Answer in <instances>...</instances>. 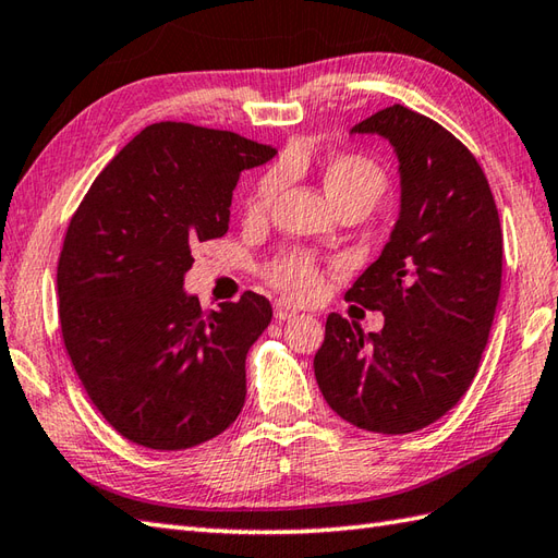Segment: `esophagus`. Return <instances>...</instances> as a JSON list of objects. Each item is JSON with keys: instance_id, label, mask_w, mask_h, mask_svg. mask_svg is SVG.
Segmentation results:
<instances>
[{"instance_id": "34e87169", "label": "esophagus", "mask_w": 558, "mask_h": 558, "mask_svg": "<svg viewBox=\"0 0 558 558\" xmlns=\"http://www.w3.org/2000/svg\"><path fill=\"white\" fill-rule=\"evenodd\" d=\"M274 311H276V320H292V318L300 316V311H296V306H292L290 302H284V300H278L274 304Z\"/></svg>"}]
</instances>
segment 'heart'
<instances>
[{
    "label": "heart",
    "mask_w": 558,
    "mask_h": 558,
    "mask_svg": "<svg viewBox=\"0 0 558 558\" xmlns=\"http://www.w3.org/2000/svg\"><path fill=\"white\" fill-rule=\"evenodd\" d=\"M282 185L284 173L280 168L268 171L262 183H258L254 197L250 199V214L264 216ZM323 187H326L335 206L349 199H368L371 204H375L383 197L387 178L375 161L359 157V154H344V157H335L326 166V171H323ZM268 280L284 294L296 296V300H311V296L320 294L323 290L320 270L314 264V258L304 252H290L276 258L268 268Z\"/></svg>",
    "instance_id": "b5f03b06"
}]
</instances>
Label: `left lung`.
I'll return each mask as SVG.
<instances>
[{"mask_svg": "<svg viewBox=\"0 0 558 558\" xmlns=\"http://www.w3.org/2000/svg\"><path fill=\"white\" fill-rule=\"evenodd\" d=\"M399 161V216L380 256L347 292L383 311L364 335L340 314L314 356L323 397L361 430L404 435L469 390L501 290V226L481 163L442 125L401 104L356 123Z\"/></svg>", "mask_w": 558, "mask_h": 558, "instance_id": "left-lung-1", "label": "left lung"}]
</instances>
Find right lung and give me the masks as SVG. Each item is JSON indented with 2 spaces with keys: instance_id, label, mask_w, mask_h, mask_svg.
Returning a JSON list of instances; mask_svg holds the SVG:
<instances>
[{
  "instance_id": "right-lung-1",
  "label": "right lung",
  "mask_w": 558,
  "mask_h": 558,
  "mask_svg": "<svg viewBox=\"0 0 558 558\" xmlns=\"http://www.w3.org/2000/svg\"><path fill=\"white\" fill-rule=\"evenodd\" d=\"M276 154L230 131L154 123L71 218L57 268L63 344L97 411L135 445L190 449L240 416L244 361L274 308L244 292L202 311L185 274L194 244L228 232L240 173Z\"/></svg>"
}]
</instances>
